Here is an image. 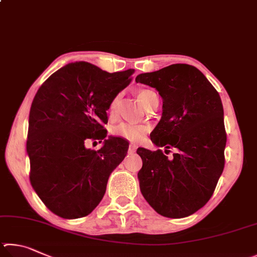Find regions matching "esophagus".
Masks as SVG:
<instances>
[{
    "label": "esophagus",
    "mask_w": 257,
    "mask_h": 257,
    "mask_svg": "<svg viewBox=\"0 0 257 257\" xmlns=\"http://www.w3.org/2000/svg\"><path fill=\"white\" fill-rule=\"evenodd\" d=\"M137 150V146L136 145H130L128 146V154H134Z\"/></svg>",
    "instance_id": "esophagus-1"
}]
</instances>
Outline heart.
Wrapping results in <instances>:
<instances>
[{
    "instance_id": "heart-1",
    "label": "heart",
    "mask_w": 257,
    "mask_h": 257,
    "mask_svg": "<svg viewBox=\"0 0 257 257\" xmlns=\"http://www.w3.org/2000/svg\"><path fill=\"white\" fill-rule=\"evenodd\" d=\"M137 96H138L139 101H140L145 107L149 105V103L154 100L155 98H158L157 97V94L152 91V90H149V89H140L137 92ZM117 103H118V96H116L110 101V105H109L110 112L115 111ZM147 131H148V128L145 125L120 123L118 125H116L115 127H112L111 133H112V136H115V137H119V138L125 139V140L137 142V141H140L141 139L145 137Z\"/></svg>"
}]
</instances>
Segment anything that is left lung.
Masks as SVG:
<instances>
[{
  "label": "left lung",
  "mask_w": 257,
  "mask_h": 257,
  "mask_svg": "<svg viewBox=\"0 0 257 257\" xmlns=\"http://www.w3.org/2000/svg\"><path fill=\"white\" fill-rule=\"evenodd\" d=\"M137 82L158 90L163 116L150 134L163 150L139 148L138 174L145 199L159 214L184 218L196 212L212 196L224 167L223 107L217 90L195 66L173 64L139 74Z\"/></svg>",
  "instance_id": "obj_1"
}]
</instances>
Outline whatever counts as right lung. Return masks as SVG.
Here are the masks:
<instances>
[{
    "mask_svg": "<svg viewBox=\"0 0 257 257\" xmlns=\"http://www.w3.org/2000/svg\"><path fill=\"white\" fill-rule=\"evenodd\" d=\"M133 69L108 73L87 62L70 63L38 89L29 114L27 152L30 183L53 213L64 219L91 213L109 175L127 154L120 138L106 140L107 109L127 87ZM88 140L105 141L98 152Z\"/></svg>",
    "mask_w": 257,
    "mask_h": 257,
    "instance_id": "1",
    "label": "right lung"
}]
</instances>
